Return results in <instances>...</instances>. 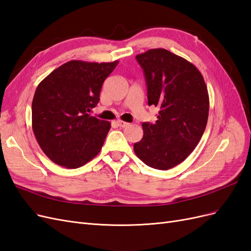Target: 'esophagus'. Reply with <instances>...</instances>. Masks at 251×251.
<instances>
[{
    "mask_svg": "<svg viewBox=\"0 0 251 251\" xmlns=\"http://www.w3.org/2000/svg\"><path fill=\"white\" fill-rule=\"evenodd\" d=\"M116 124H117V126H120V127H126V126H128V124L126 123V121H124V120H117Z\"/></svg>",
    "mask_w": 251,
    "mask_h": 251,
    "instance_id": "obj_1",
    "label": "esophagus"
}]
</instances>
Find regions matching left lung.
Masks as SVG:
<instances>
[{"label": "left lung", "mask_w": 251, "mask_h": 251, "mask_svg": "<svg viewBox=\"0 0 251 251\" xmlns=\"http://www.w3.org/2000/svg\"><path fill=\"white\" fill-rule=\"evenodd\" d=\"M148 87L149 105L159 108L155 124L143 123L134 151L150 168L170 170L189 156L206 127L209 98L200 71L165 49L136 55Z\"/></svg>", "instance_id": "obj_1"}]
</instances>
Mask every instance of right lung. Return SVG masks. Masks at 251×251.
<instances>
[{"label":"right lung","mask_w":251,"mask_h":251,"mask_svg":"<svg viewBox=\"0 0 251 251\" xmlns=\"http://www.w3.org/2000/svg\"><path fill=\"white\" fill-rule=\"evenodd\" d=\"M118 65L70 60L44 78L32 100V130L54 163L77 169L100 153L111 125L90 116L104 79Z\"/></svg>","instance_id":"obj_1"}]
</instances>
